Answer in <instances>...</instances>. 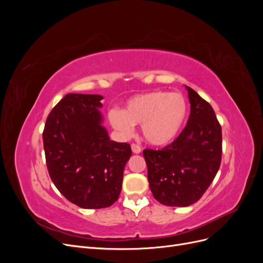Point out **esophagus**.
<instances>
[{
	"instance_id": "obj_1",
	"label": "esophagus",
	"mask_w": 263,
	"mask_h": 263,
	"mask_svg": "<svg viewBox=\"0 0 263 263\" xmlns=\"http://www.w3.org/2000/svg\"><path fill=\"white\" fill-rule=\"evenodd\" d=\"M132 151L134 154H140L141 148L136 144H132Z\"/></svg>"
}]
</instances>
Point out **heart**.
Returning <instances> with one entry per match:
<instances>
[{
  "mask_svg": "<svg viewBox=\"0 0 263 263\" xmlns=\"http://www.w3.org/2000/svg\"><path fill=\"white\" fill-rule=\"evenodd\" d=\"M189 105L179 93L154 91L136 95L123 110L109 112V122L124 136H129L133 125H140L142 138L154 147H165L176 140L186 122Z\"/></svg>",
  "mask_w": 263,
  "mask_h": 263,
  "instance_id": "heart-1",
  "label": "heart"
}]
</instances>
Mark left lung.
<instances>
[{"label":"left lung","instance_id":"8db88e82","mask_svg":"<svg viewBox=\"0 0 263 263\" xmlns=\"http://www.w3.org/2000/svg\"><path fill=\"white\" fill-rule=\"evenodd\" d=\"M191 113L185 128L161 150L146 149L148 182L158 202L185 208L209 189L221 160V127L213 107L185 85Z\"/></svg>","mask_w":263,"mask_h":263}]
</instances>
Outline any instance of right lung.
<instances>
[{
    "instance_id": "1",
    "label": "right lung",
    "mask_w": 263,
    "mask_h": 263,
    "mask_svg": "<svg viewBox=\"0 0 263 263\" xmlns=\"http://www.w3.org/2000/svg\"><path fill=\"white\" fill-rule=\"evenodd\" d=\"M99 94H67L47 117L43 133L46 163L59 192L79 208L114 204L132 156L127 142L110 140L103 126Z\"/></svg>"
}]
</instances>
